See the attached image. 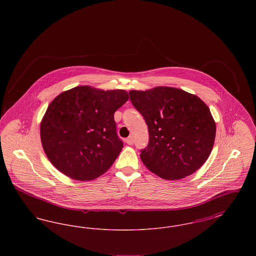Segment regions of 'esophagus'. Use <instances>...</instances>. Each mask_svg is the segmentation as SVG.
Masks as SVG:
<instances>
[{
    "mask_svg": "<svg viewBox=\"0 0 256 256\" xmlns=\"http://www.w3.org/2000/svg\"><path fill=\"white\" fill-rule=\"evenodd\" d=\"M134 142V137H132V136H130V137H128V138L126 139V143L128 144V145H132Z\"/></svg>",
    "mask_w": 256,
    "mask_h": 256,
    "instance_id": "esophagus-1",
    "label": "esophagus"
}]
</instances>
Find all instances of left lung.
Instances as JSON below:
<instances>
[{
	"mask_svg": "<svg viewBox=\"0 0 256 256\" xmlns=\"http://www.w3.org/2000/svg\"><path fill=\"white\" fill-rule=\"evenodd\" d=\"M128 94L148 126V144L140 156L146 168L167 180L200 169L211 154L216 135L206 104L195 95L165 86Z\"/></svg>",
	"mask_w": 256,
	"mask_h": 256,
	"instance_id": "8db88e82",
	"label": "left lung"
}]
</instances>
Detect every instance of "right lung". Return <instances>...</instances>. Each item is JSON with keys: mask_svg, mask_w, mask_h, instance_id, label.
I'll list each match as a JSON object with an SVG mask.
<instances>
[{"mask_svg": "<svg viewBox=\"0 0 256 256\" xmlns=\"http://www.w3.org/2000/svg\"><path fill=\"white\" fill-rule=\"evenodd\" d=\"M128 100L124 90L78 86L48 106L40 126L44 152L69 178L91 180L108 170L122 150L114 113Z\"/></svg>", "mask_w": 256, "mask_h": 256, "instance_id": "add662e5", "label": "right lung"}]
</instances>
